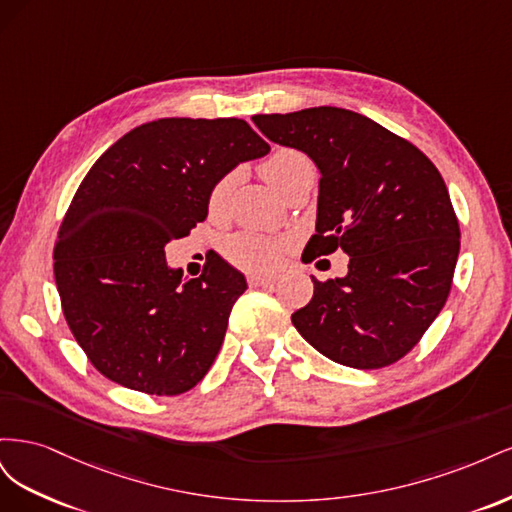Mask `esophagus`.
I'll return each instance as SVG.
<instances>
[{"instance_id":"esophagus-1","label":"esophagus","mask_w":512,"mask_h":512,"mask_svg":"<svg viewBox=\"0 0 512 512\" xmlns=\"http://www.w3.org/2000/svg\"><path fill=\"white\" fill-rule=\"evenodd\" d=\"M273 282H275V275H265V273L247 275V284L250 286H271Z\"/></svg>"}]
</instances>
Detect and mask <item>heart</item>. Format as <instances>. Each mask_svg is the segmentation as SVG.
Masks as SVG:
<instances>
[{"instance_id": "obj_1", "label": "heart", "mask_w": 512, "mask_h": 512, "mask_svg": "<svg viewBox=\"0 0 512 512\" xmlns=\"http://www.w3.org/2000/svg\"><path fill=\"white\" fill-rule=\"evenodd\" d=\"M307 170H314L312 160H309L303 151L292 149V147H280L275 149L271 156L260 164V173L273 185V188L284 194L288 185L301 177ZM232 185H235V175H224L218 183L213 185L209 194V209L213 213H220L232 192ZM226 258L241 269L247 271H269L277 265L282 254V243L254 235V232H239V235L230 237L224 245Z\"/></svg>"}]
</instances>
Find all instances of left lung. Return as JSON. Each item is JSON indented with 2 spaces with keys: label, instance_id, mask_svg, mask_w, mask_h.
Instances as JSON below:
<instances>
[{
  "label": "left lung",
  "instance_id": "obj_1",
  "mask_svg": "<svg viewBox=\"0 0 512 512\" xmlns=\"http://www.w3.org/2000/svg\"><path fill=\"white\" fill-rule=\"evenodd\" d=\"M252 121L320 168L309 260L337 250L350 256L346 277H312L314 297L292 314L294 329L346 367L404 359L442 312L459 256V222L438 168L406 138L346 108Z\"/></svg>",
  "mask_w": 512,
  "mask_h": 512
}]
</instances>
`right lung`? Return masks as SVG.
Wrapping results in <instances>:
<instances>
[{"label":"right lung","mask_w":512,"mask_h":512,"mask_svg":"<svg viewBox=\"0 0 512 512\" xmlns=\"http://www.w3.org/2000/svg\"><path fill=\"white\" fill-rule=\"evenodd\" d=\"M269 149L243 119L168 117L91 166L61 220L53 269L68 327L104 378L158 397L205 378L245 277L215 256L185 282L164 245L207 218L215 183Z\"/></svg>","instance_id":"1"}]
</instances>
